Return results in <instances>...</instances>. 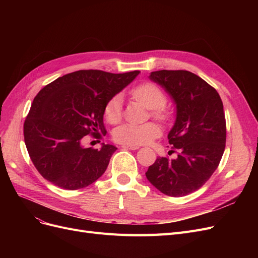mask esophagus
Segmentation results:
<instances>
[{"label": "esophagus", "mask_w": 258, "mask_h": 258, "mask_svg": "<svg viewBox=\"0 0 258 258\" xmlns=\"http://www.w3.org/2000/svg\"><path fill=\"white\" fill-rule=\"evenodd\" d=\"M121 147L123 148V150H132V151L138 150L139 148V146H132V145H122Z\"/></svg>", "instance_id": "esophagus-1"}]
</instances>
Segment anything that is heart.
Instances as JSON below:
<instances>
[{"mask_svg": "<svg viewBox=\"0 0 258 258\" xmlns=\"http://www.w3.org/2000/svg\"><path fill=\"white\" fill-rule=\"evenodd\" d=\"M131 98L138 101L150 110V114L160 122H169L172 118V113L166 106L167 97L157 85L153 83H142L130 90ZM103 114L110 123H116L121 119L122 108L119 96H114L107 101ZM160 136V129L154 122L142 124L124 123L116 128L113 138L114 141L122 145L139 146L147 144Z\"/></svg>", "mask_w": 258, "mask_h": 258, "instance_id": "b5f03b06", "label": "heart"}]
</instances>
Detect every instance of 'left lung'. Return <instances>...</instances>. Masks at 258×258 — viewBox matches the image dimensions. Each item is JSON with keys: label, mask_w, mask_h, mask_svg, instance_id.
Wrapping results in <instances>:
<instances>
[{"label": "left lung", "mask_w": 258, "mask_h": 258, "mask_svg": "<svg viewBox=\"0 0 258 258\" xmlns=\"http://www.w3.org/2000/svg\"><path fill=\"white\" fill-rule=\"evenodd\" d=\"M150 77L176 104V120L168 139L177 157H158L145 174L162 194L186 196L204 186L220 165L226 146L222 99L212 86L185 70H160Z\"/></svg>", "instance_id": "obj_1"}]
</instances>
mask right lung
<instances>
[{
  "mask_svg": "<svg viewBox=\"0 0 258 258\" xmlns=\"http://www.w3.org/2000/svg\"><path fill=\"white\" fill-rule=\"evenodd\" d=\"M140 71L114 74L81 70L59 77L37 93L23 124L31 160L45 178L63 189L87 187L102 175L117 148H85V136L101 139L106 102Z\"/></svg>",
  "mask_w": 258,
  "mask_h": 258,
  "instance_id": "right-lung-1",
  "label": "right lung"
}]
</instances>
